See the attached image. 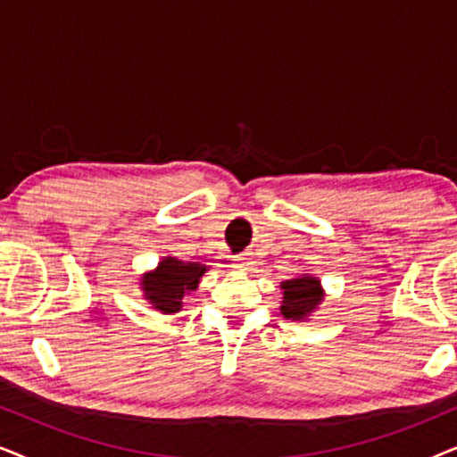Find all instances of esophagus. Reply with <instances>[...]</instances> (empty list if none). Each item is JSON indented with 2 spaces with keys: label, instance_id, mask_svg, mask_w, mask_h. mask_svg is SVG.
I'll return each mask as SVG.
<instances>
[{
  "label": "esophagus",
  "instance_id": "obj_1",
  "mask_svg": "<svg viewBox=\"0 0 457 457\" xmlns=\"http://www.w3.org/2000/svg\"><path fill=\"white\" fill-rule=\"evenodd\" d=\"M233 266L239 268V270H253V260L249 255H237L233 260Z\"/></svg>",
  "mask_w": 457,
  "mask_h": 457
}]
</instances>
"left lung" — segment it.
<instances>
[{
    "label": "left lung",
    "mask_w": 457,
    "mask_h": 457,
    "mask_svg": "<svg viewBox=\"0 0 457 457\" xmlns=\"http://www.w3.org/2000/svg\"><path fill=\"white\" fill-rule=\"evenodd\" d=\"M280 291H283V302H280V314L287 320L303 322L308 316L320 308L324 302V293L320 278L314 274H297L295 278L283 280L280 283Z\"/></svg>",
    "instance_id": "obj_1"
}]
</instances>
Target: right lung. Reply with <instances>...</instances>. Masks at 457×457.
Here are the masks:
<instances>
[{
  "mask_svg": "<svg viewBox=\"0 0 457 457\" xmlns=\"http://www.w3.org/2000/svg\"><path fill=\"white\" fill-rule=\"evenodd\" d=\"M208 266L199 262H183L174 255H164L154 270L139 277L143 299L162 314H177L183 310V299L195 291Z\"/></svg>",
  "mask_w": 457,
  "mask_h": 457,
  "instance_id": "1",
  "label": "right lung"
}]
</instances>
